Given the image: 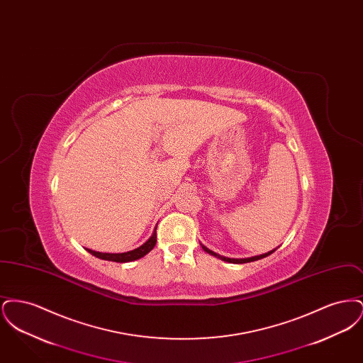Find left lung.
I'll return each instance as SVG.
<instances>
[{
	"mask_svg": "<svg viewBox=\"0 0 363 363\" xmlns=\"http://www.w3.org/2000/svg\"><path fill=\"white\" fill-rule=\"evenodd\" d=\"M201 247L204 249V252H207L209 255H212V256H215V257H218V259H223V261H227V262H233V264H245V262H250V261L264 259V257H267V256H269V255H272V253L275 252V250H271V252H268V253H265V255H259V256H255V257H250V259H228V257H223V256H220V255H218V253L209 250L204 245H201Z\"/></svg>",
	"mask_w": 363,
	"mask_h": 363,
	"instance_id": "1",
	"label": "left lung"
}]
</instances>
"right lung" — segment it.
Masks as SVG:
<instances>
[{"label": "right lung", "mask_w": 363, "mask_h": 363, "mask_svg": "<svg viewBox=\"0 0 363 363\" xmlns=\"http://www.w3.org/2000/svg\"><path fill=\"white\" fill-rule=\"evenodd\" d=\"M156 245V227L152 233V235L150 237V240L143 243L140 247L126 252V253H101V252H95L91 249H86L92 256L98 257V259H107V261H116V262H129V261H135V259L144 257L147 253H150L154 246Z\"/></svg>", "instance_id": "1"}]
</instances>
